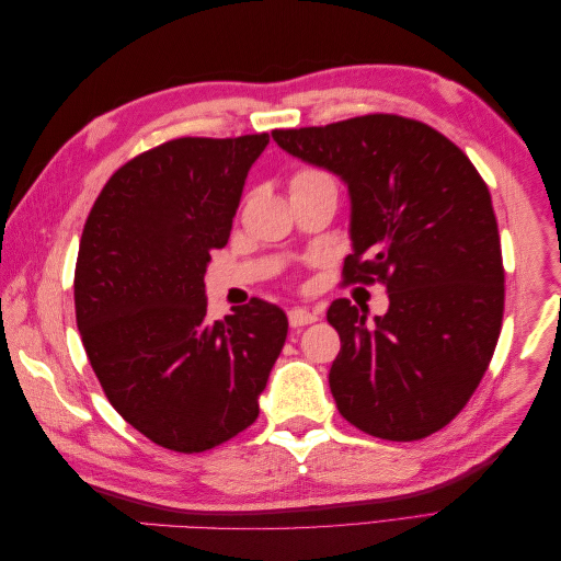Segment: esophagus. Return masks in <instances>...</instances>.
Returning <instances> with one entry per match:
<instances>
[{
	"label": "esophagus",
	"instance_id": "obj_1",
	"mask_svg": "<svg viewBox=\"0 0 561 561\" xmlns=\"http://www.w3.org/2000/svg\"><path fill=\"white\" fill-rule=\"evenodd\" d=\"M287 318H290V325L293 328H304V325H311V322H316L318 313L311 311V309L297 307V309H293L290 313H287Z\"/></svg>",
	"mask_w": 561,
	"mask_h": 561
}]
</instances>
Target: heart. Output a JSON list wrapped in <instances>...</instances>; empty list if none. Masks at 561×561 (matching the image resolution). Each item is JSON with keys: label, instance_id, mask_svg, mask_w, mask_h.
Wrapping results in <instances>:
<instances>
[{"label": "heart", "instance_id": "heart-1", "mask_svg": "<svg viewBox=\"0 0 561 561\" xmlns=\"http://www.w3.org/2000/svg\"><path fill=\"white\" fill-rule=\"evenodd\" d=\"M328 178L318 171H301L295 175L293 184H313V182H325Z\"/></svg>", "mask_w": 561, "mask_h": 561}]
</instances>
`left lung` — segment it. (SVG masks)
Returning <instances> with one entry per match:
<instances>
[{"label": "left lung", "mask_w": 561, "mask_h": 561, "mask_svg": "<svg viewBox=\"0 0 561 561\" xmlns=\"http://www.w3.org/2000/svg\"><path fill=\"white\" fill-rule=\"evenodd\" d=\"M304 163L346 184V280H381L388 311L336 299L342 339L330 369L336 410L355 428L410 443L463 410L494 355L503 320V260L491 196L470 159L435 128L367 114L274 130Z\"/></svg>", "instance_id": "left-lung-1"}]
</instances>
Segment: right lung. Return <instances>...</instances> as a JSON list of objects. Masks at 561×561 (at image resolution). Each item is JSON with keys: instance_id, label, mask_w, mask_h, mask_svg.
Listing matches in <instances>:
<instances>
[{"instance_id": "right-lung-1", "label": "right lung", "mask_w": 561, "mask_h": 561, "mask_svg": "<svg viewBox=\"0 0 561 561\" xmlns=\"http://www.w3.org/2000/svg\"><path fill=\"white\" fill-rule=\"evenodd\" d=\"M266 145L260 133L149 149L107 180L81 233L83 348L114 410L165 449L206 451L245 431L285 344L276 304L252 299L210 322L203 285Z\"/></svg>"}]
</instances>
